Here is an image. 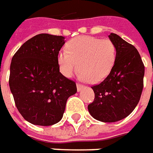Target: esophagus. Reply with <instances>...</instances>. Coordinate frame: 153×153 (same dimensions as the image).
Returning a JSON list of instances; mask_svg holds the SVG:
<instances>
[{"label": "esophagus", "instance_id": "esophagus-1", "mask_svg": "<svg viewBox=\"0 0 153 153\" xmlns=\"http://www.w3.org/2000/svg\"><path fill=\"white\" fill-rule=\"evenodd\" d=\"M82 88H83V85L80 84V83H77V90L79 92V91L82 90Z\"/></svg>", "mask_w": 153, "mask_h": 153}]
</instances>
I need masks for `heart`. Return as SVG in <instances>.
Returning a JSON list of instances; mask_svg holds the SVG:
<instances>
[{"label":"heart","instance_id":"1","mask_svg":"<svg viewBox=\"0 0 153 153\" xmlns=\"http://www.w3.org/2000/svg\"><path fill=\"white\" fill-rule=\"evenodd\" d=\"M115 60L116 47L112 41L92 36L74 38L67 44V51L58 54L60 72L65 76L70 77L79 68L80 79L94 83L106 79Z\"/></svg>","mask_w":153,"mask_h":153}]
</instances>
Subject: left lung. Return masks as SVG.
I'll list each match as a JSON object with an SVG mask.
<instances>
[{"label":"left lung","instance_id":"obj_1","mask_svg":"<svg viewBox=\"0 0 153 153\" xmlns=\"http://www.w3.org/2000/svg\"><path fill=\"white\" fill-rule=\"evenodd\" d=\"M109 38L116 47V60L102 82L93 85L95 93L88 111L99 121L115 122L134 110L143 88L144 65L138 50L115 33Z\"/></svg>","mask_w":153,"mask_h":153}]
</instances>
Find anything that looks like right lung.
I'll use <instances>...</instances> for the list:
<instances>
[{"label":"right lung","instance_id":"add662e5","mask_svg":"<svg viewBox=\"0 0 153 153\" xmlns=\"http://www.w3.org/2000/svg\"><path fill=\"white\" fill-rule=\"evenodd\" d=\"M62 36L41 33L19 47L10 64L9 84L15 106L33 125L49 126L60 121L76 83L60 72L58 54Z\"/></svg>","mask_w":153,"mask_h":153}]
</instances>
